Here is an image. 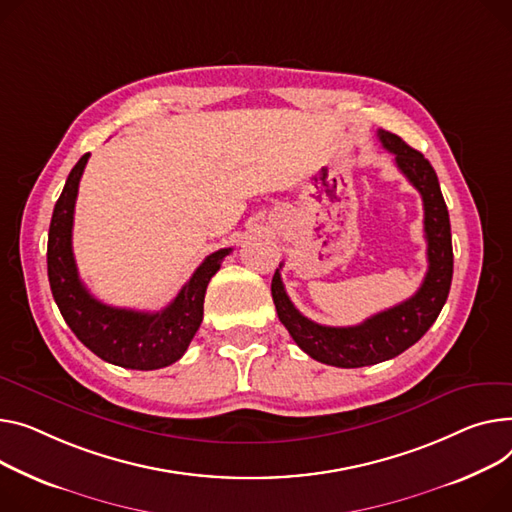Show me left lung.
<instances>
[{
	"mask_svg": "<svg viewBox=\"0 0 512 512\" xmlns=\"http://www.w3.org/2000/svg\"><path fill=\"white\" fill-rule=\"evenodd\" d=\"M379 140L395 156V164L422 195L428 271L420 290L401 304L372 315L354 327H327L306 319L288 298L280 269L271 280V296L282 325L311 358L339 368H360L391 360L414 346L430 329L447 302L453 280L451 222L432 164L399 135L379 129ZM282 267V265H280Z\"/></svg>",
	"mask_w": 512,
	"mask_h": 512,
	"instance_id": "8db88e82",
	"label": "left lung"
}]
</instances>
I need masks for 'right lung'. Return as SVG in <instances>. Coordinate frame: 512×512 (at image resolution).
Masks as SVG:
<instances>
[{
    "label": "right lung",
    "instance_id": "add662e5",
    "mask_svg": "<svg viewBox=\"0 0 512 512\" xmlns=\"http://www.w3.org/2000/svg\"><path fill=\"white\" fill-rule=\"evenodd\" d=\"M88 158L90 154H84L72 168L53 210L47 243L53 298L65 323L98 358L133 370L164 368L187 352L203 319L206 288L232 249H220L203 259L175 300L158 313L117 309L96 300L78 276L72 251L74 208Z\"/></svg>",
    "mask_w": 512,
    "mask_h": 512
}]
</instances>
